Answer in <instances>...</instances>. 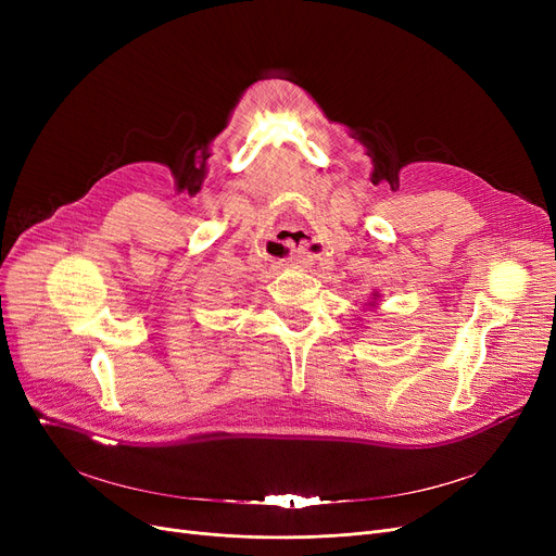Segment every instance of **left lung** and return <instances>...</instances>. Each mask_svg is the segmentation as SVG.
Listing matches in <instances>:
<instances>
[{
    "label": "left lung",
    "instance_id": "obj_1",
    "mask_svg": "<svg viewBox=\"0 0 556 556\" xmlns=\"http://www.w3.org/2000/svg\"><path fill=\"white\" fill-rule=\"evenodd\" d=\"M376 296H378V294H374V299H376ZM374 304H376V301H371V306H374Z\"/></svg>",
    "mask_w": 556,
    "mask_h": 556
}]
</instances>
